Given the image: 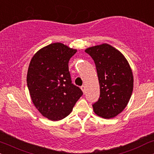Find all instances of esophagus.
<instances>
[{
	"label": "esophagus",
	"instance_id": "1",
	"mask_svg": "<svg viewBox=\"0 0 154 154\" xmlns=\"http://www.w3.org/2000/svg\"><path fill=\"white\" fill-rule=\"evenodd\" d=\"M81 89H82V90L83 93H84V94H85V93H86V87H85V85L82 86Z\"/></svg>",
	"mask_w": 154,
	"mask_h": 154
}]
</instances>
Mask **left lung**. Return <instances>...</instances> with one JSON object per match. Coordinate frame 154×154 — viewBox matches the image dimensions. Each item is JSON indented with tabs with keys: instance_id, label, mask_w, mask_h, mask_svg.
I'll return each mask as SVG.
<instances>
[{
	"instance_id": "1",
	"label": "left lung",
	"mask_w": 154,
	"mask_h": 154,
	"mask_svg": "<svg viewBox=\"0 0 154 154\" xmlns=\"http://www.w3.org/2000/svg\"><path fill=\"white\" fill-rule=\"evenodd\" d=\"M85 52L95 63L100 86V97L94 111L103 118H112L125 109L133 91L130 65L120 51L109 44L90 47Z\"/></svg>"
}]
</instances>
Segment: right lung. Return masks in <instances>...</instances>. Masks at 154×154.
<instances>
[{
  "label": "right lung",
  "mask_w": 154,
  "mask_h": 154,
  "mask_svg": "<svg viewBox=\"0 0 154 154\" xmlns=\"http://www.w3.org/2000/svg\"><path fill=\"white\" fill-rule=\"evenodd\" d=\"M77 50L53 43L35 53L29 65L26 83L35 107L53 121L70 113L83 92L72 83L69 60Z\"/></svg>",
  "instance_id": "obj_1"
}]
</instances>
